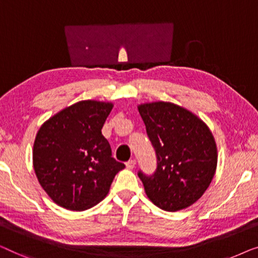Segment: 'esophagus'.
<instances>
[{"instance_id":"obj_1","label":"esophagus","mask_w":258,"mask_h":258,"mask_svg":"<svg viewBox=\"0 0 258 258\" xmlns=\"http://www.w3.org/2000/svg\"><path fill=\"white\" fill-rule=\"evenodd\" d=\"M134 166H136V160H134V159H131V160L126 162V168L132 169V168H134Z\"/></svg>"}]
</instances>
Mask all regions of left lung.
I'll use <instances>...</instances> for the list:
<instances>
[{"instance_id": "1", "label": "left lung", "mask_w": 258, "mask_h": 258, "mask_svg": "<svg viewBox=\"0 0 258 258\" xmlns=\"http://www.w3.org/2000/svg\"><path fill=\"white\" fill-rule=\"evenodd\" d=\"M139 113L157 154L154 174L138 173L150 200L167 212L197 202L212 182L217 148L198 115L167 101L141 104Z\"/></svg>"}]
</instances>
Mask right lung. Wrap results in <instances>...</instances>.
<instances>
[{
  "label": "right lung",
  "mask_w": 258,
  "mask_h": 258,
  "mask_svg": "<svg viewBox=\"0 0 258 258\" xmlns=\"http://www.w3.org/2000/svg\"><path fill=\"white\" fill-rule=\"evenodd\" d=\"M112 107L105 101H78L52 115L36 134V176L58 206L76 212L92 208L125 167L112 158L110 144L101 134Z\"/></svg>",
  "instance_id": "add662e5"
}]
</instances>
